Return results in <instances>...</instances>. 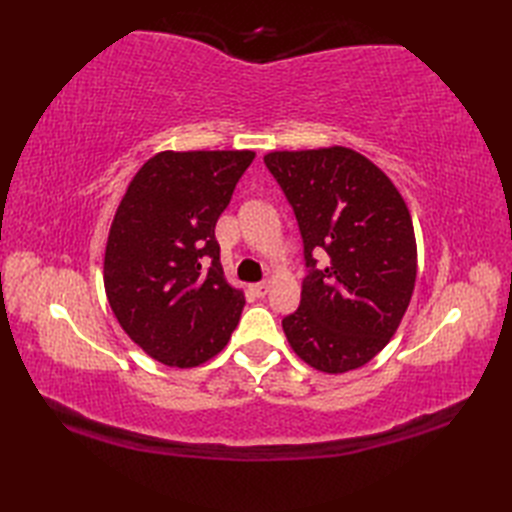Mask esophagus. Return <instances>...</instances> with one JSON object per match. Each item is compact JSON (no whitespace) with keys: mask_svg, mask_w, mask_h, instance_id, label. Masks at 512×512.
Returning <instances> with one entry per match:
<instances>
[{"mask_svg":"<svg viewBox=\"0 0 512 512\" xmlns=\"http://www.w3.org/2000/svg\"><path fill=\"white\" fill-rule=\"evenodd\" d=\"M252 292L256 294V297H265V294L269 292V282H260V284H254V286H252Z\"/></svg>","mask_w":512,"mask_h":512,"instance_id":"34e87169","label":"esophagus"}]
</instances>
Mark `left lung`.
Masks as SVG:
<instances>
[{"label":"left lung","instance_id":"left-lung-1","mask_svg":"<svg viewBox=\"0 0 512 512\" xmlns=\"http://www.w3.org/2000/svg\"><path fill=\"white\" fill-rule=\"evenodd\" d=\"M303 239L297 312L282 320L292 350L327 374L369 363L389 344L416 282L410 211L393 181L346 147L265 156ZM324 249L327 268L314 253Z\"/></svg>","mask_w":512,"mask_h":512}]
</instances>
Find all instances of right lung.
Segmentation results:
<instances>
[{"mask_svg":"<svg viewBox=\"0 0 512 512\" xmlns=\"http://www.w3.org/2000/svg\"><path fill=\"white\" fill-rule=\"evenodd\" d=\"M254 151H162L115 213L104 288L121 329L168 367H196L237 329L245 299L224 280L215 224Z\"/></svg>","mask_w":512,"mask_h":512,"instance_id":"1","label":"right lung"}]
</instances>
